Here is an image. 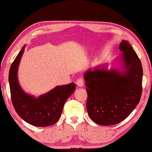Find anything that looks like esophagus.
<instances>
[{"label": "esophagus", "instance_id": "esophagus-1", "mask_svg": "<svg viewBox=\"0 0 152 152\" xmlns=\"http://www.w3.org/2000/svg\"><path fill=\"white\" fill-rule=\"evenodd\" d=\"M76 84L79 87H82L83 86H84V80H83L82 78H80L78 80H76Z\"/></svg>", "mask_w": 152, "mask_h": 152}]
</instances>
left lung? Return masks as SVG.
Listing matches in <instances>:
<instances>
[{"instance_id": "obj_1", "label": "left lung", "mask_w": 152, "mask_h": 152, "mask_svg": "<svg viewBox=\"0 0 152 152\" xmlns=\"http://www.w3.org/2000/svg\"><path fill=\"white\" fill-rule=\"evenodd\" d=\"M119 49L123 51L122 59L125 70L123 73L95 68L84 74L88 113L92 121L100 125H113L124 121L141 98V61L128 41H122Z\"/></svg>"}]
</instances>
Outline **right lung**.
<instances>
[{"instance_id": "add662e5", "label": "right lung", "mask_w": 152, "mask_h": 152, "mask_svg": "<svg viewBox=\"0 0 152 152\" xmlns=\"http://www.w3.org/2000/svg\"><path fill=\"white\" fill-rule=\"evenodd\" d=\"M22 47L14 59L9 71V84L11 100L15 111L27 123L39 127L49 126L55 124L60 118L66 101L75 91L76 84L56 86L50 91L35 98L26 94L18 84V67L24 50Z\"/></svg>"}]
</instances>
